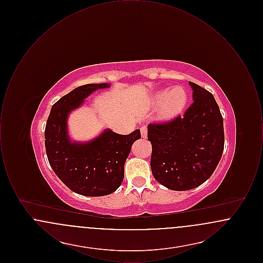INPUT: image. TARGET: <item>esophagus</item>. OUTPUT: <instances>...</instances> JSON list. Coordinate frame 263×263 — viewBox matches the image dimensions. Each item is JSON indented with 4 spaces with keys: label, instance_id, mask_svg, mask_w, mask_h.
<instances>
[{
    "label": "esophagus",
    "instance_id": "1",
    "mask_svg": "<svg viewBox=\"0 0 263 263\" xmlns=\"http://www.w3.org/2000/svg\"><path fill=\"white\" fill-rule=\"evenodd\" d=\"M140 130H141V136L143 138H147V133H148L147 126H142L140 128Z\"/></svg>",
    "mask_w": 263,
    "mask_h": 263
}]
</instances>
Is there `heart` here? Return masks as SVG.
<instances>
[{"label":"heart","mask_w":263,"mask_h":263,"mask_svg":"<svg viewBox=\"0 0 263 263\" xmlns=\"http://www.w3.org/2000/svg\"><path fill=\"white\" fill-rule=\"evenodd\" d=\"M187 92L182 87L164 88L154 97V105L162 107V117L164 120L173 119L184 109L187 103Z\"/></svg>","instance_id":"heart-1"}]
</instances>
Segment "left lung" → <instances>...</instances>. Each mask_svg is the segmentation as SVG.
Segmentation results:
<instances>
[{
  "label": "left lung",
  "instance_id": "obj_1",
  "mask_svg": "<svg viewBox=\"0 0 263 263\" xmlns=\"http://www.w3.org/2000/svg\"><path fill=\"white\" fill-rule=\"evenodd\" d=\"M193 102L183 116L148 125L151 170L163 186L177 191L197 187L216 170L224 151L223 117L212 93L189 82Z\"/></svg>",
  "mask_w": 263,
  "mask_h": 263
}]
</instances>
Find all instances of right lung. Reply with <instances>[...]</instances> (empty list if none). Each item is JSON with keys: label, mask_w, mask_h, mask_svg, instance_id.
I'll use <instances>...</instances> for the list:
<instances>
[{"label": "right lung", "mask_w": 263, "mask_h": 263, "mask_svg": "<svg viewBox=\"0 0 263 263\" xmlns=\"http://www.w3.org/2000/svg\"><path fill=\"white\" fill-rule=\"evenodd\" d=\"M110 85L88 84L64 96L51 108L45 127V149L52 170L63 183L78 194L104 196L114 192L124 178V164L133 143L141 138L137 129L120 135L105 129L88 142H73L67 120L71 111L97 89Z\"/></svg>", "instance_id": "obj_1"}]
</instances>
